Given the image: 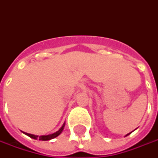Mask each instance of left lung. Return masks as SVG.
Segmentation results:
<instances>
[{
    "label": "left lung",
    "instance_id": "1",
    "mask_svg": "<svg viewBox=\"0 0 158 158\" xmlns=\"http://www.w3.org/2000/svg\"><path fill=\"white\" fill-rule=\"evenodd\" d=\"M129 134H130V133H129ZM129 134H128V135H129Z\"/></svg>",
    "mask_w": 158,
    "mask_h": 158
}]
</instances>
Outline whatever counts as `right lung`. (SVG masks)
<instances>
[{"label":"right lung","instance_id":"1","mask_svg":"<svg viewBox=\"0 0 158 158\" xmlns=\"http://www.w3.org/2000/svg\"><path fill=\"white\" fill-rule=\"evenodd\" d=\"M64 124L62 126V128H60L58 131H57L56 133L52 134V135H41V136H38V135H31V134H28V133H25L27 135H29L30 137L33 139H39V140H42V141H48V140H51V139L55 138V137H57V135H59L61 132L63 131V129H64Z\"/></svg>","mask_w":158,"mask_h":158}]
</instances>
